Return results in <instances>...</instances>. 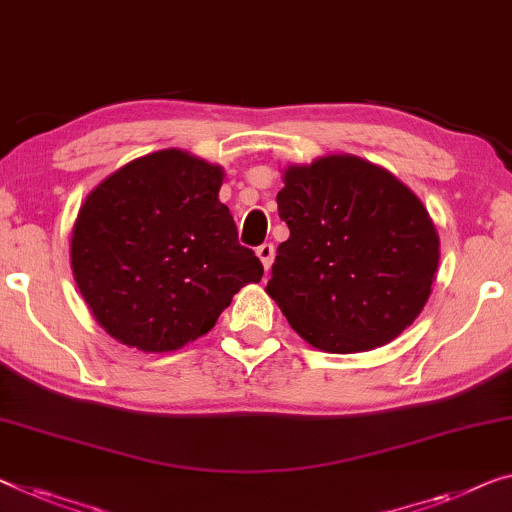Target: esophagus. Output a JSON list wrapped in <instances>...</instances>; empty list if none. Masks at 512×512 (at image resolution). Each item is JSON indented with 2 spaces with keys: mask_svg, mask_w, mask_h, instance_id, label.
<instances>
[{
  "mask_svg": "<svg viewBox=\"0 0 512 512\" xmlns=\"http://www.w3.org/2000/svg\"><path fill=\"white\" fill-rule=\"evenodd\" d=\"M273 255H276V250H273L271 243H262V246L257 248V257H259V262H262V266H264L266 271L271 269V264H273Z\"/></svg>",
  "mask_w": 512,
  "mask_h": 512,
  "instance_id": "obj_1",
  "label": "esophagus"
}]
</instances>
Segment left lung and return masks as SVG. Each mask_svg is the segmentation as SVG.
<instances>
[{
  "instance_id": "8db88e82",
  "label": "left lung",
  "mask_w": 512,
  "mask_h": 512,
  "mask_svg": "<svg viewBox=\"0 0 512 512\" xmlns=\"http://www.w3.org/2000/svg\"><path fill=\"white\" fill-rule=\"evenodd\" d=\"M278 246L266 294L315 349L358 354L414 324L432 294L439 234L414 190L352 154L282 170Z\"/></svg>"
}]
</instances>
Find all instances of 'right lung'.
<instances>
[{
	"mask_svg": "<svg viewBox=\"0 0 512 512\" xmlns=\"http://www.w3.org/2000/svg\"><path fill=\"white\" fill-rule=\"evenodd\" d=\"M225 172L160 149L105 177L71 232V269L91 315L121 345L174 352L209 333L232 296L262 280L218 200Z\"/></svg>",
	"mask_w": 512,
	"mask_h": 512,
	"instance_id": "obj_1",
	"label": "right lung"
}]
</instances>
